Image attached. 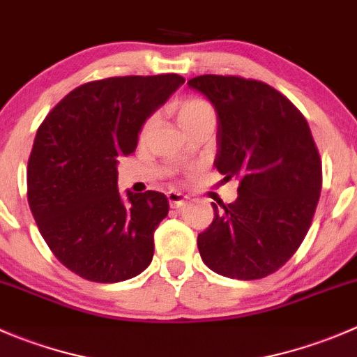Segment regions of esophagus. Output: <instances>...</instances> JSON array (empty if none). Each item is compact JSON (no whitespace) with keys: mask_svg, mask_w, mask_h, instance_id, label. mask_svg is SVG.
I'll return each mask as SVG.
<instances>
[{"mask_svg":"<svg viewBox=\"0 0 357 357\" xmlns=\"http://www.w3.org/2000/svg\"><path fill=\"white\" fill-rule=\"evenodd\" d=\"M167 199H169V204H171L172 208H179V207H183V204H185L188 197L183 195V193H179V192H169Z\"/></svg>","mask_w":357,"mask_h":357,"instance_id":"34e87169","label":"esophagus"}]
</instances>
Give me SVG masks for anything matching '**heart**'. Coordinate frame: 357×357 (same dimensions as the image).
Masks as SVG:
<instances>
[{
	"label": "heart",
	"mask_w": 357,
	"mask_h": 357,
	"mask_svg": "<svg viewBox=\"0 0 357 357\" xmlns=\"http://www.w3.org/2000/svg\"><path fill=\"white\" fill-rule=\"evenodd\" d=\"M172 112H174L176 119H178L179 126L183 128V131H188L193 126L200 124L204 121H214V109L211 107V103H207L202 98H183L178 100L171 105ZM153 117L146 119L145 124L142 128V138L145 139L150 135L153 128Z\"/></svg>",
	"instance_id": "heart-1"
}]
</instances>
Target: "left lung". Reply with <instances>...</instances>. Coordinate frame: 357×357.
I'll list each match as a JSON object with an SVG mask.
<instances>
[{"label": "left lung", "mask_w": 357, "mask_h": 357, "mask_svg": "<svg viewBox=\"0 0 357 357\" xmlns=\"http://www.w3.org/2000/svg\"><path fill=\"white\" fill-rule=\"evenodd\" d=\"M218 114L214 165L238 197L212 204L197 245L207 268L257 280L282 268L304 240L321 192V160L304 115L269 84L236 75L188 81Z\"/></svg>", "instance_id": "left-lung-1"}]
</instances>
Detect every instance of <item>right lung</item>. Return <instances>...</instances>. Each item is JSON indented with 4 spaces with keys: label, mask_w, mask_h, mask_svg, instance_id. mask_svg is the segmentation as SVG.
I'll list each match as a JSON object with an SVG mask.
<instances>
[{
    "label": "right lung",
    "mask_w": 357,
    "mask_h": 357,
    "mask_svg": "<svg viewBox=\"0 0 357 357\" xmlns=\"http://www.w3.org/2000/svg\"><path fill=\"white\" fill-rule=\"evenodd\" d=\"M183 82L178 74L86 82L39 126L27 165L29 207L55 257L81 278L124 282L152 262L169 200L152 190H128L122 199L117 164Z\"/></svg>",
    "instance_id": "obj_1"
}]
</instances>
